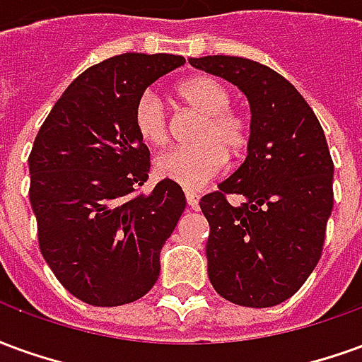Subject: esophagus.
Segmentation results:
<instances>
[{
	"mask_svg": "<svg viewBox=\"0 0 362 362\" xmlns=\"http://www.w3.org/2000/svg\"><path fill=\"white\" fill-rule=\"evenodd\" d=\"M186 202L192 209H196L197 202H199V196H197L196 192H186Z\"/></svg>",
	"mask_w": 362,
	"mask_h": 362,
	"instance_id": "34e87169",
	"label": "esophagus"
}]
</instances>
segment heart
I'll list each match as a JSON object with an SVG mask.
<instances>
[{"label":"heart","instance_id":"1","mask_svg":"<svg viewBox=\"0 0 362 362\" xmlns=\"http://www.w3.org/2000/svg\"><path fill=\"white\" fill-rule=\"evenodd\" d=\"M189 110L202 114L189 147H176L155 160V174L186 189H197L215 178L225 158L244 157L250 145V122L230 108L233 93L213 75H196L176 89ZM134 126L143 141L163 147L168 141V114L155 90H145L134 106Z\"/></svg>","mask_w":362,"mask_h":362}]
</instances>
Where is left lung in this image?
I'll use <instances>...</instances> for the list:
<instances>
[{"label":"left lung","mask_w":362,"mask_h":362,"mask_svg":"<svg viewBox=\"0 0 362 362\" xmlns=\"http://www.w3.org/2000/svg\"><path fill=\"white\" fill-rule=\"evenodd\" d=\"M250 103L248 157L202 197L207 273L223 298L267 308L303 287L322 256L334 207V160L303 95L272 67L236 56L189 58ZM233 193L243 204L230 206Z\"/></svg>","instance_id":"left-lung-1"}]
</instances>
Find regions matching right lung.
<instances>
[{"mask_svg":"<svg viewBox=\"0 0 362 362\" xmlns=\"http://www.w3.org/2000/svg\"><path fill=\"white\" fill-rule=\"evenodd\" d=\"M186 64L173 54H119L89 67L58 98L28 157L30 205L46 264L93 306L147 295L160 248L186 209L178 184L149 178L134 106L151 83Z\"/></svg>","mask_w":362,"mask_h":362,"instance_id":"add662e5","label":"right lung"}]
</instances>
